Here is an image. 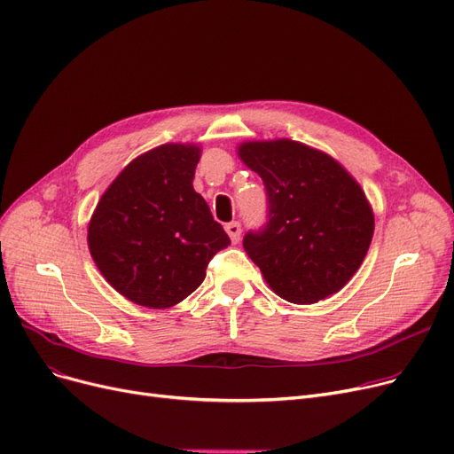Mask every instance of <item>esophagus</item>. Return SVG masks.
<instances>
[{"label": "esophagus", "mask_w": 454, "mask_h": 454, "mask_svg": "<svg viewBox=\"0 0 454 454\" xmlns=\"http://www.w3.org/2000/svg\"><path fill=\"white\" fill-rule=\"evenodd\" d=\"M226 233L230 235V239H231L233 243H238V241L241 239V224H239L238 221L228 223V224H226Z\"/></svg>", "instance_id": "1"}]
</instances>
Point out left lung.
<instances>
[{
  "label": "left lung",
  "instance_id": "obj_1",
  "mask_svg": "<svg viewBox=\"0 0 454 454\" xmlns=\"http://www.w3.org/2000/svg\"><path fill=\"white\" fill-rule=\"evenodd\" d=\"M239 157L267 192V223L247 231L243 247L270 289L294 304L338 293L372 239L360 185L330 155L297 141L245 143Z\"/></svg>",
  "mask_w": 454,
  "mask_h": 454
}]
</instances>
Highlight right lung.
<instances>
[{"label": "right lung", "mask_w": 454, "mask_h": 454, "mask_svg": "<svg viewBox=\"0 0 454 454\" xmlns=\"http://www.w3.org/2000/svg\"><path fill=\"white\" fill-rule=\"evenodd\" d=\"M200 148L163 145L133 160L104 192L89 224L90 255L131 302L161 309L182 302L230 245L192 189Z\"/></svg>", "instance_id": "right-lung-1"}]
</instances>
